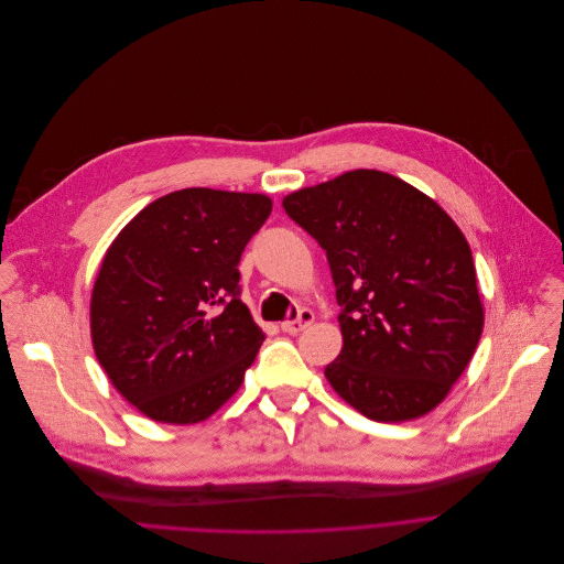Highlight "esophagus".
Masks as SVG:
<instances>
[{
  "instance_id": "obj_1",
  "label": "esophagus",
  "mask_w": 564,
  "mask_h": 564,
  "mask_svg": "<svg viewBox=\"0 0 564 564\" xmlns=\"http://www.w3.org/2000/svg\"><path fill=\"white\" fill-rule=\"evenodd\" d=\"M313 319H315V315H313V311H311V308H300V311H297V317H293V319H284V322L280 324V328H282L284 333L293 335V333L304 330Z\"/></svg>"
}]
</instances>
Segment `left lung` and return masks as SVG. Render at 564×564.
Segmentation results:
<instances>
[{"instance_id": "left-lung-1", "label": "left lung", "mask_w": 564, "mask_h": 564, "mask_svg": "<svg viewBox=\"0 0 564 564\" xmlns=\"http://www.w3.org/2000/svg\"><path fill=\"white\" fill-rule=\"evenodd\" d=\"M326 251L343 351L324 376L376 422L435 409L467 369L485 311L469 242L431 197L358 169L282 199Z\"/></svg>"}]
</instances>
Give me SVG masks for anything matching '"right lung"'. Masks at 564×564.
<instances>
[{"label": "right lung", "mask_w": 564, "mask_h": 564, "mask_svg": "<svg viewBox=\"0 0 564 564\" xmlns=\"http://www.w3.org/2000/svg\"><path fill=\"white\" fill-rule=\"evenodd\" d=\"M260 193L182 188L108 247L90 297L93 349L147 417L195 424L242 384L262 328L240 300V258L271 215Z\"/></svg>", "instance_id": "1"}]
</instances>
